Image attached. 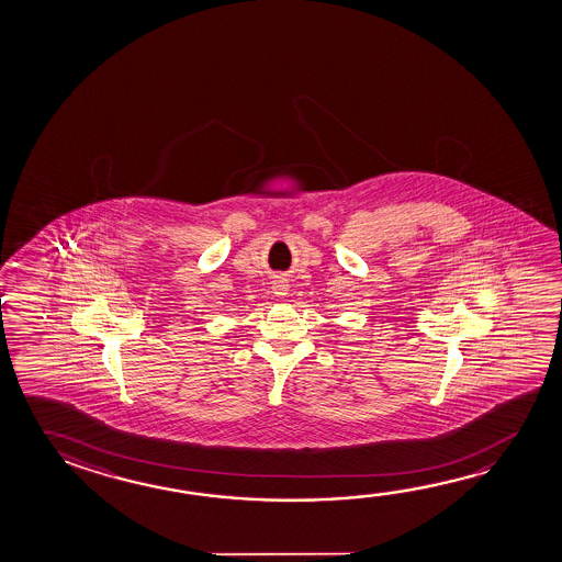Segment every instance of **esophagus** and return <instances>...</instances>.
<instances>
[{
	"instance_id": "1",
	"label": "esophagus",
	"mask_w": 562,
	"mask_h": 562,
	"mask_svg": "<svg viewBox=\"0 0 562 562\" xmlns=\"http://www.w3.org/2000/svg\"><path fill=\"white\" fill-rule=\"evenodd\" d=\"M274 294H277V295L288 294V284H284V282H277V285H274Z\"/></svg>"
}]
</instances>
